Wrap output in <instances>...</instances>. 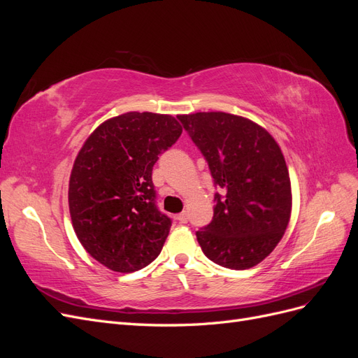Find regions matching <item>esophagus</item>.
Returning <instances> with one entry per match:
<instances>
[{
	"label": "esophagus",
	"mask_w": 358,
	"mask_h": 358,
	"mask_svg": "<svg viewBox=\"0 0 358 358\" xmlns=\"http://www.w3.org/2000/svg\"><path fill=\"white\" fill-rule=\"evenodd\" d=\"M178 221H179L180 224H187V222H188V213H187V212L179 213V215H178Z\"/></svg>",
	"instance_id": "1"
}]
</instances>
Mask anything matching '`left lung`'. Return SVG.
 Masks as SVG:
<instances>
[{"mask_svg":"<svg viewBox=\"0 0 358 358\" xmlns=\"http://www.w3.org/2000/svg\"><path fill=\"white\" fill-rule=\"evenodd\" d=\"M178 119L220 189L212 221L196 231L201 251L227 268L254 267L273 251L289 221L291 183L280 148L242 116L200 112Z\"/></svg>","mask_w":358,"mask_h":358,"instance_id":"obj_1","label":"left lung"}]
</instances>
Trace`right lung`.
<instances>
[{"label":"right lung","instance_id":"right-lung-1","mask_svg":"<svg viewBox=\"0 0 358 358\" xmlns=\"http://www.w3.org/2000/svg\"><path fill=\"white\" fill-rule=\"evenodd\" d=\"M180 134L170 115L129 112L101 124L80 149L69 188L71 222L103 266L131 273L159 255L171 218L157 206L152 169Z\"/></svg>","mask_w":358,"mask_h":358}]
</instances>
